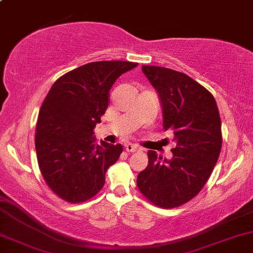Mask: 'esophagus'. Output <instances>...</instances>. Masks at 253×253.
I'll return each mask as SVG.
<instances>
[{"label":"esophagus","instance_id":"obj_1","mask_svg":"<svg viewBox=\"0 0 253 253\" xmlns=\"http://www.w3.org/2000/svg\"><path fill=\"white\" fill-rule=\"evenodd\" d=\"M141 150V148H138V146L137 145H133V144H131V143H129V144H126V152H136V151H139Z\"/></svg>","mask_w":253,"mask_h":253}]
</instances>
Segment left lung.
Returning a JSON list of instances; mask_svg holds the SVG:
<instances>
[{
  "mask_svg": "<svg viewBox=\"0 0 253 253\" xmlns=\"http://www.w3.org/2000/svg\"><path fill=\"white\" fill-rule=\"evenodd\" d=\"M163 110L164 130L173 132L171 160L148 152L149 164L137 177L139 191L160 208L183 205L203 189L219 157L222 124L216 99L188 75L143 65Z\"/></svg>",
  "mask_w": 253,
  "mask_h": 253,
  "instance_id": "8db88e82",
  "label": "left lung"
}]
</instances>
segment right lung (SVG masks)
I'll use <instances>...</instances> for the list:
<instances>
[{
  "mask_svg": "<svg viewBox=\"0 0 253 253\" xmlns=\"http://www.w3.org/2000/svg\"><path fill=\"white\" fill-rule=\"evenodd\" d=\"M138 63L91 62L69 71L52 84L41 107L35 146L48 186L69 203L97 195L105 172L123 151L121 144H97L96 124L107 110L111 86Z\"/></svg>",
  "mask_w": 253,
  "mask_h": 253,
  "instance_id": "add662e5",
  "label": "right lung"
}]
</instances>
